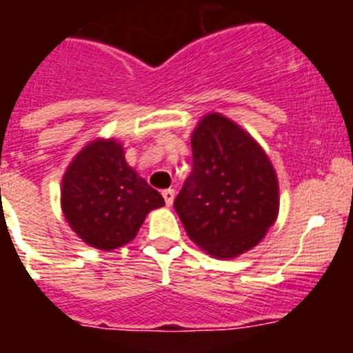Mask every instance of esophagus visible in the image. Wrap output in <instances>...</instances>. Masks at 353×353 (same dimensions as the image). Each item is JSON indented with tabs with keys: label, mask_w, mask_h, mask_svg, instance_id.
I'll list each match as a JSON object with an SVG mask.
<instances>
[{
	"label": "esophagus",
	"mask_w": 353,
	"mask_h": 353,
	"mask_svg": "<svg viewBox=\"0 0 353 353\" xmlns=\"http://www.w3.org/2000/svg\"><path fill=\"white\" fill-rule=\"evenodd\" d=\"M162 196H164V201H166L168 207H171L174 199V189H164V191H162Z\"/></svg>",
	"instance_id": "34e87169"
}]
</instances>
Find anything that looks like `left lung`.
I'll use <instances>...</instances> for the list:
<instances>
[{
  "label": "left lung",
  "instance_id": "left-lung-1",
  "mask_svg": "<svg viewBox=\"0 0 353 353\" xmlns=\"http://www.w3.org/2000/svg\"><path fill=\"white\" fill-rule=\"evenodd\" d=\"M192 171L174 199L189 239L215 258L258 245L279 212L272 162L235 121L205 114L191 138Z\"/></svg>",
  "mask_w": 353,
  "mask_h": 353
}]
</instances>
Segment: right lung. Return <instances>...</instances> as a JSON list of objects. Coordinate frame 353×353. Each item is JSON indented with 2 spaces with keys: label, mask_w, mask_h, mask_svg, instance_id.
Wrapping results in <instances>:
<instances>
[{
  "label": "right lung",
  "mask_w": 353,
  "mask_h": 353,
  "mask_svg": "<svg viewBox=\"0 0 353 353\" xmlns=\"http://www.w3.org/2000/svg\"><path fill=\"white\" fill-rule=\"evenodd\" d=\"M159 207L164 198L127 164L117 139L88 143L61 180L65 219L83 242L101 251L129 244L146 214Z\"/></svg>",
  "instance_id": "add662e5"
}]
</instances>
